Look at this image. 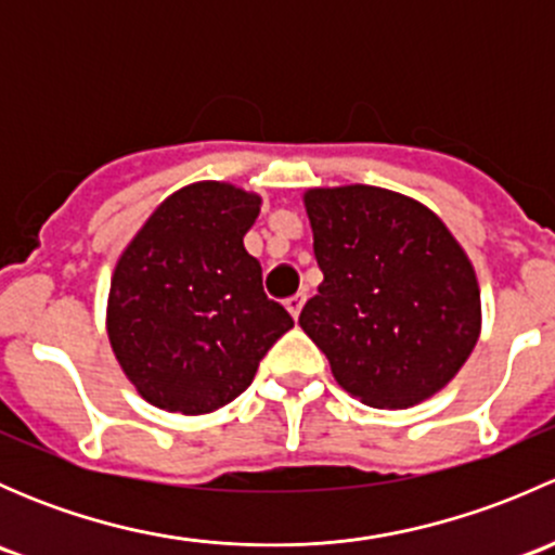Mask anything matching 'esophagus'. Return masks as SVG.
<instances>
[{"label":"esophagus","mask_w":555,"mask_h":555,"mask_svg":"<svg viewBox=\"0 0 555 555\" xmlns=\"http://www.w3.org/2000/svg\"><path fill=\"white\" fill-rule=\"evenodd\" d=\"M304 304H306V295H293V298H287V311L293 313V319L300 317V311H304Z\"/></svg>","instance_id":"obj_1"}]
</instances>
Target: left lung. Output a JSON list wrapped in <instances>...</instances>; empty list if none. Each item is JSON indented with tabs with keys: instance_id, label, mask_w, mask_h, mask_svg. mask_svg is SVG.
Segmentation results:
<instances>
[{
	"instance_id": "obj_1",
	"label": "left lung",
	"mask_w": 555,
	"mask_h": 555,
	"mask_svg": "<svg viewBox=\"0 0 555 555\" xmlns=\"http://www.w3.org/2000/svg\"><path fill=\"white\" fill-rule=\"evenodd\" d=\"M324 273L300 327L335 382L373 408H411L443 389L480 335L473 262L435 211L371 184L304 195Z\"/></svg>"
}]
</instances>
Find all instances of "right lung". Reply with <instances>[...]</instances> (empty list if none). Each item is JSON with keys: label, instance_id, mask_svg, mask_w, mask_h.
I'll use <instances>...</instances> for the list:
<instances>
[{"label": "right lung", "instance_id": "add662e5", "mask_svg": "<svg viewBox=\"0 0 555 555\" xmlns=\"http://www.w3.org/2000/svg\"><path fill=\"white\" fill-rule=\"evenodd\" d=\"M260 195L195 182L169 195L112 273L106 333L128 382L184 416L228 405L293 327L244 249Z\"/></svg>", "mask_w": 555, "mask_h": 555}]
</instances>
